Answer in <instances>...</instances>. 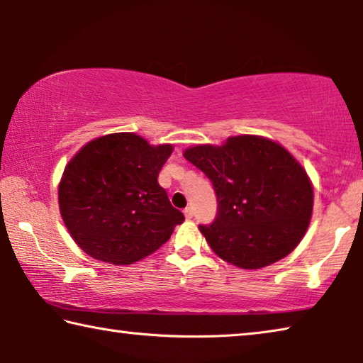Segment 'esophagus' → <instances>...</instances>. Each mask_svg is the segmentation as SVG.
I'll use <instances>...</instances> for the list:
<instances>
[{
  "label": "esophagus",
  "mask_w": 363,
  "mask_h": 363,
  "mask_svg": "<svg viewBox=\"0 0 363 363\" xmlns=\"http://www.w3.org/2000/svg\"><path fill=\"white\" fill-rule=\"evenodd\" d=\"M184 216H186V219H192L194 218V210L190 206H187L186 210H184Z\"/></svg>",
  "instance_id": "esophagus-1"
}]
</instances>
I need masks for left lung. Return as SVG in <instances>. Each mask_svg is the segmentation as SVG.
Returning <instances> with one entry per match:
<instances>
[{"label":"left lung","mask_w":363,"mask_h":363,"mask_svg":"<svg viewBox=\"0 0 363 363\" xmlns=\"http://www.w3.org/2000/svg\"><path fill=\"white\" fill-rule=\"evenodd\" d=\"M184 157L203 171L218 196V214L200 225L220 259L240 269L280 261L309 227L314 189L285 147L262 136H232L223 145H194Z\"/></svg>","instance_id":"8db88e82"}]
</instances>
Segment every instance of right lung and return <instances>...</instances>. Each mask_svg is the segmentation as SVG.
Instances as JSON below:
<instances>
[{
  "label": "right lung",
  "mask_w": 363,
  "mask_h": 363,
  "mask_svg": "<svg viewBox=\"0 0 363 363\" xmlns=\"http://www.w3.org/2000/svg\"><path fill=\"white\" fill-rule=\"evenodd\" d=\"M173 145L113 133L83 145L59 182V210L75 243L94 259L126 266L169 240L184 214L157 177Z\"/></svg>",
  "instance_id": "obj_1"
}]
</instances>
